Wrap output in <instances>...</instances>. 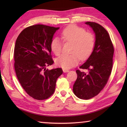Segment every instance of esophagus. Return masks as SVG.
I'll list each match as a JSON object with an SVG mask.
<instances>
[{
	"mask_svg": "<svg viewBox=\"0 0 127 127\" xmlns=\"http://www.w3.org/2000/svg\"><path fill=\"white\" fill-rule=\"evenodd\" d=\"M63 71L64 73H66V72H69V70L68 69H63Z\"/></svg>",
	"mask_w": 127,
	"mask_h": 127,
	"instance_id": "obj_1",
	"label": "esophagus"
}]
</instances>
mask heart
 <instances>
[{
  "instance_id": "obj_1",
  "label": "heart",
  "mask_w": 127,
  "mask_h": 127,
  "mask_svg": "<svg viewBox=\"0 0 127 127\" xmlns=\"http://www.w3.org/2000/svg\"><path fill=\"white\" fill-rule=\"evenodd\" d=\"M61 38L64 42L72 43L70 54H62L55 60L58 66L63 69H69L76 65L81 59L87 58L91 55L95 46L94 35L86 32L85 29L76 25L68 26L61 32ZM62 44L58 38H53L50 44L51 51L56 55L60 54Z\"/></svg>"
}]
</instances>
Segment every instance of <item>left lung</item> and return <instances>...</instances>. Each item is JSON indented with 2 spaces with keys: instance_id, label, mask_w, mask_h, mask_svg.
Listing matches in <instances>:
<instances>
[{
  "instance_id": "obj_1",
  "label": "left lung",
  "mask_w": 127,
  "mask_h": 127,
  "mask_svg": "<svg viewBox=\"0 0 127 127\" xmlns=\"http://www.w3.org/2000/svg\"><path fill=\"white\" fill-rule=\"evenodd\" d=\"M95 34L94 50L80 68L87 73L77 70V78L73 91L77 97L88 100L100 93L106 85L113 67L114 47L110 36L104 27L95 22H87Z\"/></svg>"
}]
</instances>
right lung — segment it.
<instances>
[{
  "instance_id": "add662e5",
  "label": "right lung",
  "mask_w": 127,
  "mask_h": 127,
  "mask_svg": "<svg viewBox=\"0 0 127 127\" xmlns=\"http://www.w3.org/2000/svg\"><path fill=\"white\" fill-rule=\"evenodd\" d=\"M59 27L36 25L26 28L15 44L14 69L20 84L36 100L48 98L54 92L56 82L63 73L62 68L49 70L52 65L50 44Z\"/></svg>"
}]
</instances>
